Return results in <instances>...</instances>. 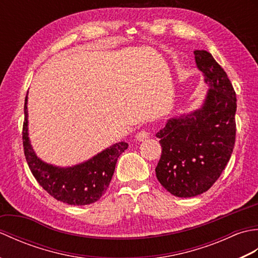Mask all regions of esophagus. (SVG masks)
<instances>
[{"label":"esophagus","instance_id":"1","mask_svg":"<svg viewBox=\"0 0 258 258\" xmlns=\"http://www.w3.org/2000/svg\"><path fill=\"white\" fill-rule=\"evenodd\" d=\"M149 138H150V133L147 132V131H145V130L140 131V132H139L138 134H136V140L140 141V142L146 141Z\"/></svg>","mask_w":258,"mask_h":258}]
</instances>
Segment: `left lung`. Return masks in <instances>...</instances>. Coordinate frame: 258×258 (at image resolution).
I'll return each instance as SVG.
<instances>
[{
  "instance_id": "obj_1",
  "label": "left lung",
  "mask_w": 258,
  "mask_h": 258,
  "mask_svg": "<svg viewBox=\"0 0 258 258\" xmlns=\"http://www.w3.org/2000/svg\"><path fill=\"white\" fill-rule=\"evenodd\" d=\"M197 68L210 86L201 108L167 120L156 134L162 155L155 168L158 182L177 197L210 189L231 158L236 136V93L211 53L194 51Z\"/></svg>"
}]
</instances>
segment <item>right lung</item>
Instances as JSON below:
<instances>
[{"label":"right lung","instance_id":"right-lung-1","mask_svg":"<svg viewBox=\"0 0 258 258\" xmlns=\"http://www.w3.org/2000/svg\"><path fill=\"white\" fill-rule=\"evenodd\" d=\"M27 94L24 103L23 139L24 155L37 183L54 199L69 205H89L105 193L115 171L118 156L127 149L125 142L109 146L91 160L71 167L46 164L36 156L27 132Z\"/></svg>","mask_w":258,"mask_h":258}]
</instances>
